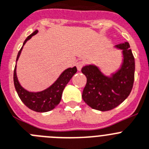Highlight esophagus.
<instances>
[{"label": "esophagus", "instance_id": "obj_1", "mask_svg": "<svg viewBox=\"0 0 149 149\" xmlns=\"http://www.w3.org/2000/svg\"><path fill=\"white\" fill-rule=\"evenodd\" d=\"M76 65H77V70H78L79 71V70H81V69L82 68V67L84 66V63H83L82 61H78V62H77V64H76Z\"/></svg>", "mask_w": 149, "mask_h": 149}]
</instances>
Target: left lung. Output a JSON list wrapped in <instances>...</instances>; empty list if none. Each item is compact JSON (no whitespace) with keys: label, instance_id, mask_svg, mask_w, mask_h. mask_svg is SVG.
<instances>
[{"label":"left lung","instance_id":"obj_1","mask_svg":"<svg viewBox=\"0 0 149 149\" xmlns=\"http://www.w3.org/2000/svg\"><path fill=\"white\" fill-rule=\"evenodd\" d=\"M116 47L123 50L124 60L120 70L111 78L104 76L92 65L82 69V72L87 78L82 99L93 109L102 111L113 109L128 97L133 86L135 59L130 44L125 42Z\"/></svg>","mask_w":149,"mask_h":149}]
</instances>
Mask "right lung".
Returning <instances> with one entry per match:
<instances>
[{"label":"right lung","mask_w":149,"mask_h":149,"mask_svg":"<svg viewBox=\"0 0 149 149\" xmlns=\"http://www.w3.org/2000/svg\"><path fill=\"white\" fill-rule=\"evenodd\" d=\"M37 32L38 30H36L33 33L29 36L25 40L23 45L32 36L37 34ZM22 47H21L17 54V61L20 55ZM77 69L76 67L67 69L60 76L57 80L50 88L40 92H29L25 90L19 83L17 80V72H16V66H15L14 72H13V82H14L15 88L17 90L19 98L26 107L36 112H47L54 109L60 103L65 86H67L69 81L70 80L72 77L77 72Z\"/></svg>","instance_id":"obj_1"}]
</instances>
